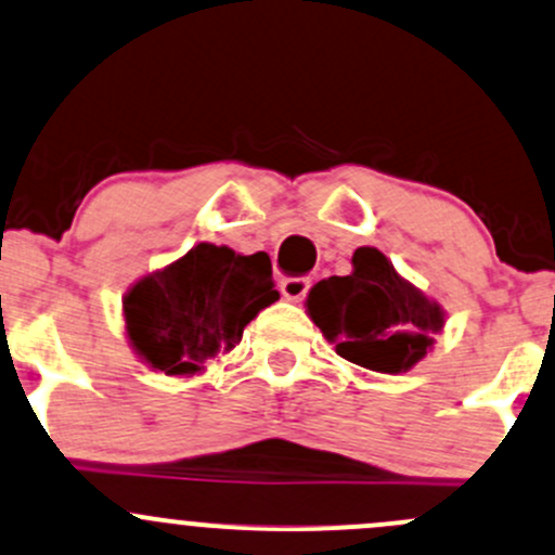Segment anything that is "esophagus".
<instances>
[{"instance_id":"34e87169","label":"esophagus","mask_w":555,"mask_h":555,"mask_svg":"<svg viewBox=\"0 0 555 555\" xmlns=\"http://www.w3.org/2000/svg\"><path fill=\"white\" fill-rule=\"evenodd\" d=\"M279 289H282V295L287 297V300H302L306 297L308 289H311V279L308 276H287L282 279V284H279Z\"/></svg>"}]
</instances>
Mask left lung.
Returning a JSON list of instances; mask_svg holds the SVG:
<instances>
[{"label":"left lung","mask_w":555,"mask_h":555,"mask_svg":"<svg viewBox=\"0 0 555 555\" xmlns=\"http://www.w3.org/2000/svg\"><path fill=\"white\" fill-rule=\"evenodd\" d=\"M348 276L313 284L306 313L351 364L383 375L410 372L444 330V308L425 297L377 247L353 253Z\"/></svg>","instance_id":"left-lung-1"}]
</instances>
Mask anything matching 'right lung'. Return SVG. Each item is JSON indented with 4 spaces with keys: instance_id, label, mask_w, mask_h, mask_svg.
I'll use <instances>...</instances> for the list:
<instances>
[{
    "instance_id": "right-lung-1",
    "label": "right lung",
    "mask_w": 555,
    "mask_h": 555,
    "mask_svg": "<svg viewBox=\"0 0 555 555\" xmlns=\"http://www.w3.org/2000/svg\"><path fill=\"white\" fill-rule=\"evenodd\" d=\"M279 300L268 255L202 242L138 279L121 300L132 351L154 372L189 377L229 353L244 326Z\"/></svg>"
}]
</instances>
